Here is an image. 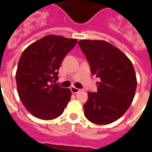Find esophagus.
<instances>
[{"label": "esophagus", "instance_id": "34e87169", "mask_svg": "<svg viewBox=\"0 0 152 152\" xmlns=\"http://www.w3.org/2000/svg\"><path fill=\"white\" fill-rule=\"evenodd\" d=\"M71 89V91H72V93H73V94H76V93H78L79 91H80V89H79V88H76V87H74V86H72L70 88Z\"/></svg>", "mask_w": 152, "mask_h": 152}]
</instances>
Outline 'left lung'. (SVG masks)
<instances>
[{
	"mask_svg": "<svg viewBox=\"0 0 152 152\" xmlns=\"http://www.w3.org/2000/svg\"><path fill=\"white\" fill-rule=\"evenodd\" d=\"M87 57L93 75L100 78L98 91L88 92L83 106L85 117L98 125L111 124L124 115L133 101L137 79L126 54L103 40L78 42Z\"/></svg>",
	"mask_w": 152,
	"mask_h": 152,
	"instance_id": "1",
	"label": "left lung"
}]
</instances>
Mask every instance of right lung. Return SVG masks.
Wrapping results in <instances>:
<instances>
[{"instance_id": "obj_1", "label": "right lung", "mask_w": 152, "mask_h": 152, "mask_svg": "<svg viewBox=\"0 0 152 152\" xmlns=\"http://www.w3.org/2000/svg\"><path fill=\"white\" fill-rule=\"evenodd\" d=\"M76 43L77 39L48 35L23 50L16 69V87L20 101L34 117L54 120L69 103L70 89L52 82L58 79L57 71L64 57Z\"/></svg>"}]
</instances>
